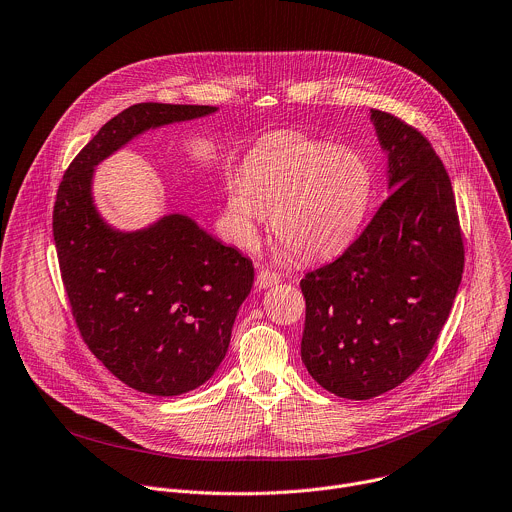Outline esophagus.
Here are the masks:
<instances>
[{
    "instance_id": "1",
    "label": "esophagus",
    "mask_w": 512,
    "mask_h": 512,
    "mask_svg": "<svg viewBox=\"0 0 512 512\" xmlns=\"http://www.w3.org/2000/svg\"><path fill=\"white\" fill-rule=\"evenodd\" d=\"M279 281H281V275H279V273H275V271H269V269H261V271L257 273L255 285H257L259 289H267V287H273V285H277Z\"/></svg>"
}]
</instances>
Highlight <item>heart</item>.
<instances>
[{
	"mask_svg": "<svg viewBox=\"0 0 512 512\" xmlns=\"http://www.w3.org/2000/svg\"><path fill=\"white\" fill-rule=\"evenodd\" d=\"M374 193L366 156L301 132H275L227 179L225 217L237 245L253 249L273 215L275 237L297 257H327L362 229Z\"/></svg>",
	"mask_w": 512,
	"mask_h": 512,
	"instance_id": "heart-1",
	"label": "heart"
}]
</instances>
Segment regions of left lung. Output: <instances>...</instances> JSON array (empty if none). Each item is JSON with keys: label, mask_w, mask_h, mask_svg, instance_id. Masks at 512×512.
Segmentation results:
<instances>
[{"label": "left lung", "mask_w": 512, "mask_h": 512, "mask_svg": "<svg viewBox=\"0 0 512 512\" xmlns=\"http://www.w3.org/2000/svg\"><path fill=\"white\" fill-rule=\"evenodd\" d=\"M388 191L372 223L333 263L301 279V360L327 392L370 400L412 376L434 348L464 269L446 168L400 118L372 110Z\"/></svg>", "instance_id": "1"}]
</instances>
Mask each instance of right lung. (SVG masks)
<instances>
[{
	"instance_id": "1",
	"label": "right lung",
	"mask_w": 512,
	"mask_h": 512,
	"mask_svg": "<svg viewBox=\"0 0 512 512\" xmlns=\"http://www.w3.org/2000/svg\"><path fill=\"white\" fill-rule=\"evenodd\" d=\"M217 106L142 102L108 120L68 166L54 241L76 325L126 386L181 396L223 362L253 263L183 213L120 231L94 203V170L146 130L215 114Z\"/></svg>"
}]
</instances>
